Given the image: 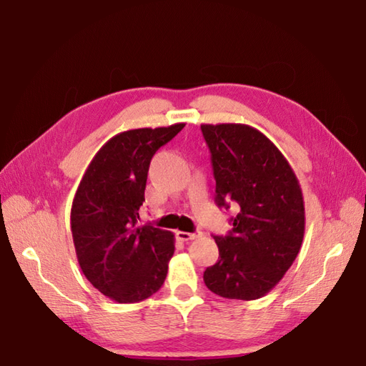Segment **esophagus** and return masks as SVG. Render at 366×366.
<instances>
[{"label": "esophagus", "instance_id": "34e87169", "mask_svg": "<svg viewBox=\"0 0 366 366\" xmlns=\"http://www.w3.org/2000/svg\"><path fill=\"white\" fill-rule=\"evenodd\" d=\"M177 237L184 240V242H189V240H193L199 237V232H185V231H177Z\"/></svg>", "mask_w": 366, "mask_h": 366}]
</instances>
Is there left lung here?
<instances>
[{
    "mask_svg": "<svg viewBox=\"0 0 366 366\" xmlns=\"http://www.w3.org/2000/svg\"><path fill=\"white\" fill-rule=\"evenodd\" d=\"M215 203L239 207L228 236H214L219 261L204 283L224 299L256 300L274 290L299 254L305 232L299 179L270 139L245 124H203Z\"/></svg>",
    "mask_w": 366,
    "mask_h": 366,
    "instance_id": "obj_1",
    "label": "left lung"
}]
</instances>
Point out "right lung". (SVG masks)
I'll return each mask as SVG.
<instances>
[{"mask_svg": "<svg viewBox=\"0 0 366 366\" xmlns=\"http://www.w3.org/2000/svg\"><path fill=\"white\" fill-rule=\"evenodd\" d=\"M185 124L134 129L100 147L76 189L71 229L80 267L91 285L119 303L151 297L167 278L174 234L138 227L152 155Z\"/></svg>", "mask_w": 366, "mask_h": 366, "instance_id": "right-lung-1", "label": "right lung"}]
</instances>
